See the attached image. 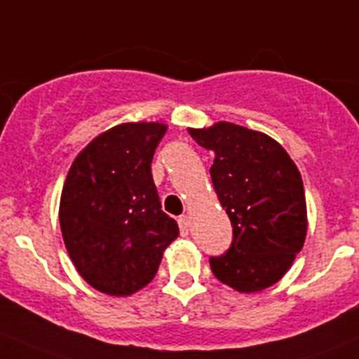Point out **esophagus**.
Wrapping results in <instances>:
<instances>
[{
  "mask_svg": "<svg viewBox=\"0 0 359 359\" xmlns=\"http://www.w3.org/2000/svg\"><path fill=\"white\" fill-rule=\"evenodd\" d=\"M177 225H180V231H182L183 236H187L190 231V218L187 215H182V217L177 218Z\"/></svg>",
  "mask_w": 359,
  "mask_h": 359,
  "instance_id": "esophagus-1",
  "label": "esophagus"
}]
</instances>
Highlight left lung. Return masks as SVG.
Masks as SVG:
<instances>
[{
    "mask_svg": "<svg viewBox=\"0 0 359 359\" xmlns=\"http://www.w3.org/2000/svg\"><path fill=\"white\" fill-rule=\"evenodd\" d=\"M215 151L210 174L233 224V243L210 257L213 275L240 292H257L287 273L306 236L302 174L282 146L234 123L190 130Z\"/></svg>",
    "mask_w": 359,
    "mask_h": 359,
    "instance_id": "left-lung-1",
    "label": "left lung"
}]
</instances>
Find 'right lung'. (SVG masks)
I'll return each instance as SVG.
<instances>
[{
  "instance_id": "obj_1",
  "label": "right lung",
  "mask_w": 359,
  "mask_h": 359,
  "mask_svg": "<svg viewBox=\"0 0 359 359\" xmlns=\"http://www.w3.org/2000/svg\"><path fill=\"white\" fill-rule=\"evenodd\" d=\"M165 132L162 123H123L95 137L68 170L60 203L65 247L79 275L105 294L148 285L180 234L151 176Z\"/></svg>"
}]
</instances>
